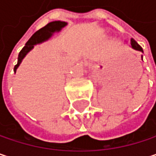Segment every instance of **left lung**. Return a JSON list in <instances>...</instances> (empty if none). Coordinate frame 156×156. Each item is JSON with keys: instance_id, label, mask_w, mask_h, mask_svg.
I'll return each instance as SVG.
<instances>
[{"instance_id": "left-lung-1", "label": "left lung", "mask_w": 156, "mask_h": 156, "mask_svg": "<svg viewBox=\"0 0 156 156\" xmlns=\"http://www.w3.org/2000/svg\"><path fill=\"white\" fill-rule=\"evenodd\" d=\"M131 45H132V48L136 49V50H139V51H143V48H141V46L134 40V39H131Z\"/></svg>"}]
</instances>
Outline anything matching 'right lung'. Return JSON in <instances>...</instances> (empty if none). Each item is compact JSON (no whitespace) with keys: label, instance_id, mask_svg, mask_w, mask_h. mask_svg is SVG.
Masks as SVG:
<instances>
[{"label":"right lung","instance_id":"add662e5","mask_svg":"<svg viewBox=\"0 0 156 156\" xmlns=\"http://www.w3.org/2000/svg\"><path fill=\"white\" fill-rule=\"evenodd\" d=\"M67 25V23L65 21H52L48 23L47 25L41 29H40L39 30H37L31 37L30 39L26 42L25 46L22 48V49L20 51L19 53V57H18V63L14 67V71L16 72V69H18V67L20 66L21 60L23 59V58L27 55V53L32 49L34 45L41 43L44 41H47L48 38L51 37V35L55 32V31H59L63 27H65Z\"/></svg>","mask_w":156,"mask_h":156}]
</instances>
